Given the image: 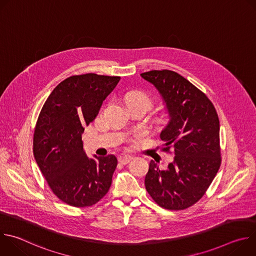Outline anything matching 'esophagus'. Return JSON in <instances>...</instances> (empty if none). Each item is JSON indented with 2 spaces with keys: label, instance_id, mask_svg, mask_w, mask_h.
<instances>
[{
  "label": "esophagus",
  "instance_id": "esophagus-1",
  "mask_svg": "<svg viewBox=\"0 0 256 256\" xmlns=\"http://www.w3.org/2000/svg\"><path fill=\"white\" fill-rule=\"evenodd\" d=\"M132 159V157L130 155H126V154H122L118 156V162L122 164H128L130 160Z\"/></svg>",
  "mask_w": 256,
  "mask_h": 256
}]
</instances>
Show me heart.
<instances>
[{
    "label": "heart",
    "instance_id": "b5f03b06",
    "mask_svg": "<svg viewBox=\"0 0 256 256\" xmlns=\"http://www.w3.org/2000/svg\"><path fill=\"white\" fill-rule=\"evenodd\" d=\"M126 102L128 105L130 104H140L144 106L146 108H149L152 105V100L151 98L142 92L140 91H132L128 92L126 95Z\"/></svg>",
    "mask_w": 256,
    "mask_h": 256
}]
</instances>
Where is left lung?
Wrapping results in <instances>:
<instances>
[{
  "label": "left lung",
  "mask_w": 256,
  "mask_h": 256,
  "mask_svg": "<svg viewBox=\"0 0 256 256\" xmlns=\"http://www.w3.org/2000/svg\"><path fill=\"white\" fill-rule=\"evenodd\" d=\"M140 77L159 92L167 124L160 132L164 151L175 155L167 169L150 162L144 186L167 210H184L206 192L221 165L220 122L208 98L188 80L169 70H150Z\"/></svg>",
  "instance_id": "left-lung-1"
}]
</instances>
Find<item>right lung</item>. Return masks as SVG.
Wrapping results in <instances>:
<instances>
[{
  "mask_svg": "<svg viewBox=\"0 0 256 256\" xmlns=\"http://www.w3.org/2000/svg\"><path fill=\"white\" fill-rule=\"evenodd\" d=\"M120 80L96 74L70 77L54 89L40 112L34 158L52 192L72 206H93L112 186L116 157H88L82 134Z\"/></svg>",
  "mask_w": 256,
  "mask_h": 256,
  "instance_id": "right-lung-1",
  "label": "right lung"
}]
</instances>
